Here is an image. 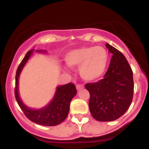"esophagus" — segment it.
Wrapping results in <instances>:
<instances>
[{
    "label": "esophagus",
    "mask_w": 149,
    "mask_h": 149,
    "mask_svg": "<svg viewBox=\"0 0 149 149\" xmlns=\"http://www.w3.org/2000/svg\"><path fill=\"white\" fill-rule=\"evenodd\" d=\"M84 88V86H83V85H80V84H78L76 85V89L78 90H80V89H82V88Z\"/></svg>",
    "instance_id": "1"
}]
</instances>
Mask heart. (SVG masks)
<instances>
[{"label": "heart", "mask_w": 149, "mask_h": 149, "mask_svg": "<svg viewBox=\"0 0 149 149\" xmlns=\"http://www.w3.org/2000/svg\"><path fill=\"white\" fill-rule=\"evenodd\" d=\"M65 60L71 67L79 66V74L83 79L95 81L105 73L109 63V54L101 46L82 47L68 52Z\"/></svg>", "instance_id": "heart-1"}]
</instances>
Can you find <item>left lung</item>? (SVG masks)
Segmentation results:
<instances>
[{
  "label": "left lung",
  "mask_w": 149,
  "mask_h": 149,
  "mask_svg": "<svg viewBox=\"0 0 149 149\" xmlns=\"http://www.w3.org/2000/svg\"><path fill=\"white\" fill-rule=\"evenodd\" d=\"M106 47L113 56L104 78L85 84L90 95V113L102 122L115 120L123 115L132 102L134 93L133 73L125 57L109 44Z\"/></svg>",
  "instance_id": "obj_1"
}]
</instances>
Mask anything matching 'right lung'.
I'll return each instance as SVG.
<instances>
[{"instance_id": "right-lung-1", "label": "right lung", "mask_w": 149, "mask_h": 149, "mask_svg": "<svg viewBox=\"0 0 149 149\" xmlns=\"http://www.w3.org/2000/svg\"><path fill=\"white\" fill-rule=\"evenodd\" d=\"M34 49L29 50L19 65L15 76V95L17 102L21 108L22 111L31 121L38 125L45 126H54L62 123L69 111L70 102L73 97L76 95L77 90L74 84L69 83L68 84L58 86L55 95L50 103L46 107L40 109H33L29 108L22 102L19 95V77L22 70L26 64L27 61L33 54ZM37 52H46L45 50H36Z\"/></svg>"}]
</instances>
